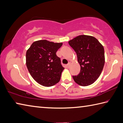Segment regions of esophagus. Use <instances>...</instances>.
I'll return each mask as SVG.
<instances>
[{
  "instance_id": "obj_1",
  "label": "esophagus",
  "mask_w": 123,
  "mask_h": 123,
  "mask_svg": "<svg viewBox=\"0 0 123 123\" xmlns=\"http://www.w3.org/2000/svg\"><path fill=\"white\" fill-rule=\"evenodd\" d=\"M70 62H69V63H68L67 64V67L68 68H69V67H70Z\"/></svg>"
}]
</instances>
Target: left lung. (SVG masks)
Returning <instances> with one entry per match:
<instances>
[{"instance_id":"left-lung-1","label":"left lung","mask_w":123,"mask_h":123,"mask_svg":"<svg viewBox=\"0 0 123 123\" xmlns=\"http://www.w3.org/2000/svg\"><path fill=\"white\" fill-rule=\"evenodd\" d=\"M76 53L81 70L73 76L74 81L80 86H88L96 81L105 63L103 46L95 37L81 35L68 42Z\"/></svg>"}]
</instances>
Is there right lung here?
Segmentation results:
<instances>
[{"instance_id":"add662e5","label":"right lung","mask_w":123,"mask_h":123,"mask_svg":"<svg viewBox=\"0 0 123 123\" xmlns=\"http://www.w3.org/2000/svg\"><path fill=\"white\" fill-rule=\"evenodd\" d=\"M62 45V42L38 40L33 42L27 50L26 62L29 73L41 86H54L61 79L64 68L56 53Z\"/></svg>"}]
</instances>
